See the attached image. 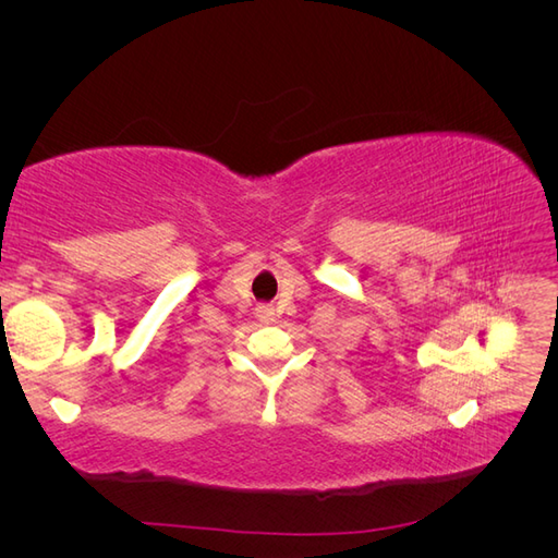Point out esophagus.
I'll list each match as a JSON object with an SVG mask.
<instances>
[{
    "instance_id": "1",
    "label": "esophagus",
    "mask_w": 558,
    "mask_h": 558,
    "mask_svg": "<svg viewBox=\"0 0 558 558\" xmlns=\"http://www.w3.org/2000/svg\"><path fill=\"white\" fill-rule=\"evenodd\" d=\"M258 316H260L263 320H275V310L263 305V307H258Z\"/></svg>"
}]
</instances>
